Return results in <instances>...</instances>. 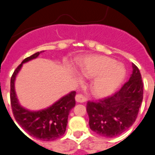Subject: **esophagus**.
Listing matches in <instances>:
<instances>
[{
  "label": "esophagus",
  "mask_w": 155,
  "mask_h": 155,
  "mask_svg": "<svg viewBox=\"0 0 155 155\" xmlns=\"http://www.w3.org/2000/svg\"><path fill=\"white\" fill-rule=\"evenodd\" d=\"M76 101L79 103H84L86 101V98L84 97L83 94H78L76 95Z\"/></svg>",
  "instance_id": "34e87169"
}]
</instances>
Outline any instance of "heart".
Returning a JSON list of instances; mask_svg holds the SVG:
<instances>
[{
  "label": "heart",
  "instance_id": "obj_1",
  "mask_svg": "<svg viewBox=\"0 0 155 155\" xmlns=\"http://www.w3.org/2000/svg\"><path fill=\"white\" fill-rule=\"evenodd\" d=\"M81 74L92 79L90 89L93 95L104 97L120 86L126 76V70L115 60L101 55H92L84 58L79 64Z\"/></svg>",
  "mask_w": 155,
  "mask_h": 155
}]
</instances>
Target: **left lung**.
I'll return each instance as SVG.
<instances>
[{
	"label": "left lung",
	"instance_id": "8db88e82",
	"mask_svg": "<svg viewBox=\"0 0 155 155\" xmlns=\"http://www.w3.org/2000/svg\"><path fill=\"white\" fill-rule=\"evenodd\" d=\"M143 99V82L139 68L133 64V73L122 88L110 97L88 101L89 127L104 137H115L136 121Z\"/></svg>",
	"mask_w": 155,
	"mask_h": 155
}]
</instances>
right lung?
Segmentation results:
<instances>
[{"label": "right lung", "mask_w": 155, "mask_h": 155, "mask_svg": "<svg viewBox=\"0 0 155 155\" xmlns=\"http://www.w3.org/2000/svg\"><path fill=\"white\" fill-rule=\"evenodd\" d=\"M41 52L44 51L24 59L15 70L10 79V102L14 118L19 126L31 136L48 142L58 139L65 133L70 111L76 105V91H71L51 106L40 110H29L19 104L15 91L16 76L22 64L37 58Z\"/></svg>", "instance_id": "add662e5"}]
</instances>
